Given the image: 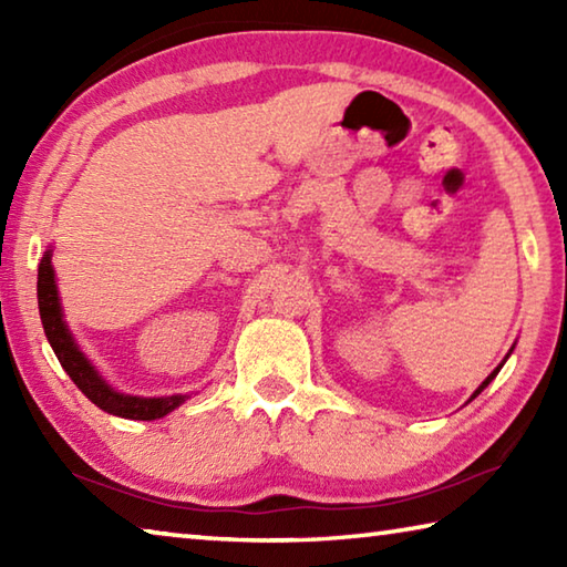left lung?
<instances>
[{"instance_id": "left-lung-1", "label": "left lung", "mask_w": 567, "mask_h": 567, "mask_svg": "<svg viewBox=\"0 0 567 567\" xmlns=\"http://www.w3.org/2000/svg\"><path fill=\"white\" fill-rule=\"evenodd\" d=\"M511 352H513V348H511ZM511 352H507V354H505V360H507V358H511ZM505 360H503V362H501V364H497V368H495V370H493V372H491V375H487V378H485V380H483V385H480V388H477V390H475V392H473V395H470V400H475V398H477V395H480V392H483V390H485V388H487V385H491V382H493V380H495V378H497V372H501V368H503V364H505ZM470 400H467V402H470Z\"/></svg>"}]
</instances>
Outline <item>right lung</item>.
<instances>
[{
	"instance_id": "add662e5",
	"label": "right lung",
	"mask_w": 567,
	"mask_h": 567,
	"mask_svg": "<svg viewBox=\"0 0 567 567\" xmlns=\"http://www.w3.org/2000/svg\"><path fill=\"white\" fill-rule=\"evenodd\" d=\"M37 297H40V318L47 340H50L56 360L64 368L66 375L87 395L100 410L110 412L124 420H159L167 412L177 410L182 402L189 400V395H165V398H140L127 395V392L114 390L107 380L100 375V370L90 362L87 354L80 350L74 334L70 332V324L64 320L60 290H56V275L52 265V249H47L40 275H37Z\"/></svg>"
}]
</instances>
